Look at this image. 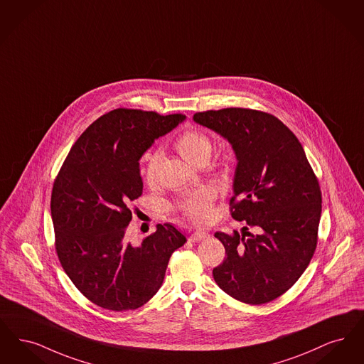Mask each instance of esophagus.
Listing matches in <instances>:
<instances>
[{
	"mask_svg": "<svg viewBox=\"0 0 364 364\" xmlns=\"http://www.w3.org/2000/svg\"><path fill=\"white\" fill-rule=\"evenodd\" d=\"M209 237L206 232L204 231H194L191 235L189 237L190 242H200V240H203V239H206V237Z\"/></svg>",
	"mask_w": 364,
	"mask_h": 364,
	"instance_id": "obj_1",
	"label": "esophagus"
}]
</instances>
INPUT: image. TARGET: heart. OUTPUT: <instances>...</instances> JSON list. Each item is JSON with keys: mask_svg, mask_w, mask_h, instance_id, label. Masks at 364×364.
I'll list each match as a JSON object with an SVG mask.
<instances>
[{"mask_svg": "<svg viewBox=\"0 0 364 364\" xmlns=\"http://www.w3.org/2000/svg\"><path fill=\"white\" fill-rule=\"evenodd\" d=\"M175 148L182 158L190 163L201 166L205 164L213 151L212 139L198 129L185 130L175 141ZM161 161V151L154 149L144 159L142 174L148 185H155L158 181L159 167ZM225 166V164H223ZM215 191L209 188L197 190L186 196L176 204V209L190 220L205 223L212 218V205L215 201Z\"/></svg>", "mask_w": 364, "mask_h": 364, "instance_id": "b5f03b06", "label": "heart"}]
</instances>
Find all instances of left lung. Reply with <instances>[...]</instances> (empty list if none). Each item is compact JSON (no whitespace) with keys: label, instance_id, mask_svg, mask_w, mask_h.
<instances>
[{"label":"left lung","instance_id":"left-lung-1","mask_svg":"<svg viewBox=\"0 0 364 364\" xmlns=\"http://www.w3.org/2000/svg\"><path fill=\"white\" fill-rule=\"evenodd\" d=\"M193 119L219 133L237 155L231 216L242 235L216 232L225 258L213 279L247 304L282 296L309 267L318 242L322 194L296 136L274 115L230 107L196 112Z\"/></svg>","mask_w":364,"mask_h":364}]
</instances>
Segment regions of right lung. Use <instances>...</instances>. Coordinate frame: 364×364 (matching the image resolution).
<instances>
[{"mask_svg":"<svg viewBox=\"0 0 364 364\" xmlns=\"http://www.w3.org/2000/svg\"><path fill=\"white\" fill-rule=\"evenodd\" d=\"M182 114L115 109L80 136L51 191L55 252L65 273L96 306L125 311L161 287L170 257L186 237L170 223L132 246L125 239L132 203L142 194L139 160Z\"/></svg>","mask_w":364,"mask_h":364,"instance_id":"1","label":"right lung"}]
</instances>
